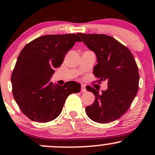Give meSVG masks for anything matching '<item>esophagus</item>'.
<instances>
[{
	"mask_svg": "<svg viewBox=\"0 0 155 155\" xmlns=\"http://www.w3.org/2000/svg\"><path fill=\"white\" fill-rule=\"evenodd\" d=\"M81 91L82 92H87L86 87H85V85H84V84L81 85Z\"/></svg>",
	"mask_w": 155,
	"mask_h": 155,
	"instance_id": "34e87169",
	"label": "esophagus"
}]
</instances>
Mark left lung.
<instances>
[{
	"mask_svg": "<svg viewBox=\"0 0 155 155\" xmlns=\"http://www.w3.org/2000/svg\"><path fill=\"white\" fill-rule=\"evenodd\" d=\"M84 43L97 57L93 74L97 82L108 81L102 93L92 87L87 90L95 96L85 111L98 123H108L120 118L128 110L138 90L139 74L133 55L125 46L105 34L78 33Z\"/></svg>",
	"mask_w": 155,
	"mask_h": 155,
	"instance_id": "1",
	"label": "left lung"
}]
</instances>
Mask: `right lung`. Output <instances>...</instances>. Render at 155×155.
Here are the masks:
<instances>
[{
	"label": "right lung",
	"mask_w": 155,
	"mask_h": 155,
	"mask_svg": "<svg viewBox=\"0 0 155 155\" xmlns=\"http://www.w3.org/2000/svg\"><path fill=\"white\" fill-rule=\"evenodd\" d=\"M76 41L77 34L46 35L25 46L12 74V92L19 108L30 120L47 122L61 113L67 97L77 93L81 85L67 81L53 84L54 69L63 63L67 52Z\"/></svg>",
	"instance_id": "right-lung-1"
}]
</instances>
